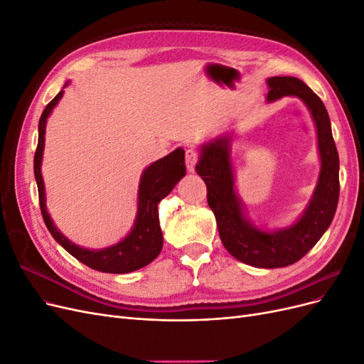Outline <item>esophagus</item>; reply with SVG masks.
<instances>
[{
  "label": "esophagus",
  "instance_id": "esophagus-1",
  "mask_svg": "<svg viewBox=\"0 0 364 364\" xmlns=\"http://www.w3.org/2000/svg\"><path fill=\"white\" fill-rule=\"evenodd\" d=\"M199 151L194 150V149H188L185 151V164H186V168L188 171H194L196 164L199 162Z\"/></svg>",
  "mask_w": 364,
  "mask_h": 364
}]
</instances>
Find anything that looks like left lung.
<instances>
[{"mask_svg": "<svg viewBox=\"0 0 364 364\" xmlns=\"http://www.w3.org/2000/svg\"><path fill=\"white\" fill-rule=\"evenodd\" d=\"M267 83L269 102L287 95L299 97L310 109L316 123L322 168L314 196L304 215L297 223L278 232H264L247 222L234 191L229 158L230 135L220 136L202 147L196 171L206 183L208 205L214 211L220 240L226 250L249 266L277 269L290 266L306 255L331 225L340 193L338 153L326 107L310 87L296 77H270Z\"/></svg>", "mask_w": 364, "mask_h": 364, "instance_id": "1", "label": "left lung"}]
</instances>
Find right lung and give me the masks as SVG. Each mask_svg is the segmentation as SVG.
Masks as SVG:
<instances>
[{"instance_id":"right-lung-1","label":"right lung","mask_w":364,"mask_h":364,"mask_svg":"<svg viewBox=\"0 0 364 364\" xmlns=\"http://www.w3.org/2000/svg\"><path fill=\"white\" fill-rule=\"evenodd\" d=\"M63 95L60 91L46 106L39 119V139L35 151V178L39 193V206L42 218L46 222L50 234L68 253L98 272L105 273H129L147 266L155 259L162 249V230L159 226L158 203L168 196L185 176V151L176 149L170 155L153 162L141 176L139 194H138V214L132 232L118 245L106 247L102 250H87L73 245L68 238H65L56 226L53 225L46 206V191H43V181L41 174V162L43 151V141H46V123L51 114L53 107L58 105Z\"/></svg>"}]
</instances>
